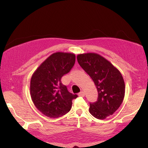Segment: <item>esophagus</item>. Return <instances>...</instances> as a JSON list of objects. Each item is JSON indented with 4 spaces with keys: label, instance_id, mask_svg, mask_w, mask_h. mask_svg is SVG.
Masks as SVG:
<instances>
[{
    "label": "esophagus",
    "instance_id": "1",
    "mask_svg": "<svg viewBox=\"0 0 148 148\" xmlns=\"http://www.w3.org/2000/svg\"><path fill=\"white\" fill-rule=\"evenodd\" d=\"M78 95H79V97H83L85 96V92H84V91H81V92H80L78 94Z\"/></svg>",
    "mask_w": 148,
    "mask_h": 148
}]
</instances>
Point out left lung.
<instances>
[{
	"mask_svg": "<svg viewBox=\"0 0 148 148\" xmlns=\"http://www.w3.org/2000/svg\"><path fill=\"white\" fill-rule=\"evenodd\" d=\"M77 60L93 80L98 91L97 101L90 103V114L97 119H106L113 114L123 101V77L116 67L98 53L79 54Z\"/></svg>",
	"mask_w": 148,
	"mask_h": 148,
	"instance_id": "obj_1",
	"label": "left lung"
}]
</instances>
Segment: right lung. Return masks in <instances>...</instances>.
Instances as JSON below:
<instances>
[{
    "label": "right lung",
    "mask_w": 148,
    "mask_h": 148,
    "mask_svg": "<svg viewBox=\"0 0 148 148\" xmlns=\"http://www.w3.org/2000/svg\"><path fill=\"white\" fill-rule=\"evenodd\" d=\"M76 61L74 53L56 52L49 56L34 72L30 94L34 106L50 118L61 117L71 110L77 95L69 92L61 77L70 72Z\"/></svg>",
    "instance_id": "right-lung-1"
}]
</instances>
